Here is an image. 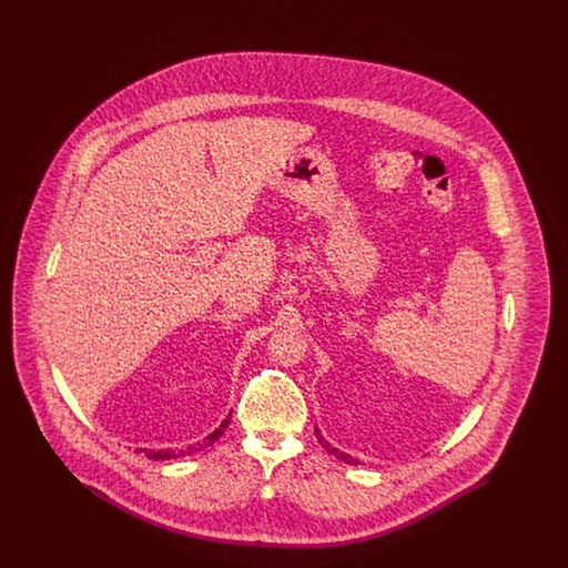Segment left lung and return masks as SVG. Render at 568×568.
Instances as JSON below:
<instances>
[{
    "mask_svg": "<svg viewBox=\"0 0 568 568\" xmlns=\"http://www.w3.org/2000/svg\"><path fill=\"white\" fill-rule=\"evenodd\" d=\"M315 434H317V440L322 443V447H324L327 454H332V456H336V458L343 459L345 464H359V462H357V459L355 458H352L349 454H343V452H338L336 447H332V445H329V443L325 440L324 436H322V433H320V430H315Z\"/></svg>",
    "mask_w": 568,
    "mask_h": 568,
    "instance_id": "8db88e82",
    "label": "left lung"
}]
</instances>
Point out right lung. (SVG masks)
I'll list each match as a JSON object with an SVG mask.
<instances>
[{
	"label": "right lung",
	"instance_id": "1",
	"mask_svg": "<svg viewBox=\"0 0 568 568\" xmlns=\"http://www.w3.org/2000/svg\"><path fill=\"white\" fill-rule=\"evenodd\" d=\"M232 415V413H230ZM227 424H230V417L216 428L215 433L209 434L202 443H197V449H204V447H211L213 443H215L216 438L221 436V434L225 433V428H227ZM142 454L146 456V458L151 459H170V458H179V456H185V452H170V449H165V452H153V449H142Z\"/></svg>",
	"mask_w": 568,
	"mask_h": 568
}]
</instances>
